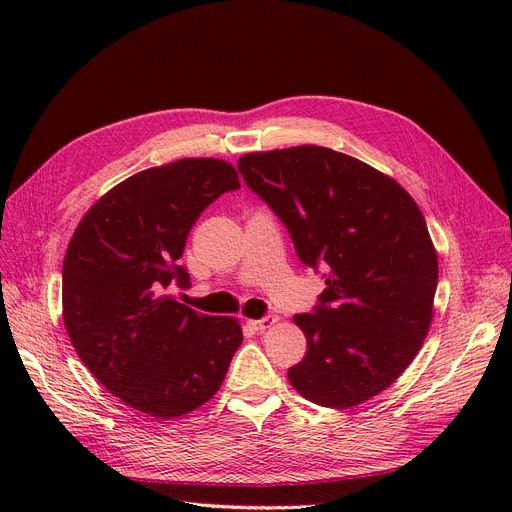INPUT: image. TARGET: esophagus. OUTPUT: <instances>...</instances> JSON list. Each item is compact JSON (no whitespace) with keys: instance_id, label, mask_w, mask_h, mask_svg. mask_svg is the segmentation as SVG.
Returning a JSON list of instances; mask_svg holds the SVG:
<instances>
[{"instance_id":"esophagus-1","label":"esophagus","mask_w":512,"mask_h":512,"mask_svg":"<svg viewBox=\"0 0 512 512\" xmlns=\"http://www.w3.org/2000/svg\"><path fill=\"white\" fill-rule=\"evenodd\" d=\"M276 321H278L276 315H265L263 319H251L249 326H251L255 332H263V330H267V328H272V326L276 324Z\"/></svg>"}]
</instances>
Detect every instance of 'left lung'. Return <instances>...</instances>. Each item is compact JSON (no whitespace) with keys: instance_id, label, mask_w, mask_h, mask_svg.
I'll use <instances>...</instances> for the list:
<instances>
[{"instance_id":"obj_1","label":"left lung","mask_w":512,"mask_h":512,"mask_svg":"<svg viewBox=\"0 0 512 512\" xmlns=\"http://www.w3.org/2000/svg\"><path fill=\"white\" fill-rule=\"evenodd\" d=\"M238 172L286 224L301 261L326 267L292 388L351 409L392 386L432 326L438 253L415 199L394 178L328 147L247 153Z\"/></svg>"}]
</instances>
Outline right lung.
Wrapping results in <instances>:
<instances>
[{
	"label": "right lung",
	"mask_w": 512,
	"mask_h": 512,
	"mask_svg": "<svg viewBox=\"0 0 512 512\" xmlns=\"http://www.w3.org/2000/svg\"><path fill=\"white\" fill-rule=\"evenodd\" d=\"M240 188L232 164L186 157L134 174L76 226L62 265V315L74 351L128 407L155 419L199 409L242 344L236 317L178 303L176 261L201 211Z\"/></svg>",
	"instance_id": "1"
}]
</instances>
